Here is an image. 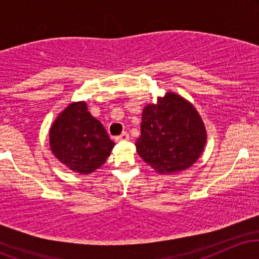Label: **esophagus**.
Masks as SVG:
<instances>
[{"mask_svg": "<svg viewBox=\"0 0 259 259\" xmlns=\"http://www.w3.org/2000/svg\"><path fill=\"white\" fill-rule=\"evenodd\" d=\"M127 140H129V134L127 133H123L121 135L115 138V141L117 142H124V141H127Z\"/></svg>", "mask_w": 259, "mask_h": 259, "instance_id": "esophagus-1", "label": "esophagus"}]
</instances>
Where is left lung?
<instances>
[{
  "mask_svg": "<svg viewBox=\"0 0 259 259\" xmlns=\"http://www.w3.org/2000/svg\"><path fill=\"white\" fill-rule=\"evenodd\" d=\"M207 132L201 115L191 102L168 91L157 103L142 111L141 136L136 151L158 174L185 170L201 157Z\"/></svg>",
  "mask_w": 259,
  "mask_h": 259,
  "instance_id": "1",
  "label": "left lung"
}]
</instances>
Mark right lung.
I'll return each mask as SVG.
<instances>
[{"mask_svg":"<svg viewBox=\"0 0 259 259\" xmlns=\"http://www.w3.org/2000/svg\"><path fill=\"white\" fill-rule=\"evenodd\" d=\"M50 147L62 164L74 173L90 174L111 154L114 142L101 121L88 111L84 101L72 102L50 129Z\"/></svg>","mask_w":259,"mask_h":259,"instance_id":"right-lung-1","label":"right lung"}]
</instances>
